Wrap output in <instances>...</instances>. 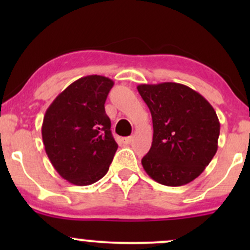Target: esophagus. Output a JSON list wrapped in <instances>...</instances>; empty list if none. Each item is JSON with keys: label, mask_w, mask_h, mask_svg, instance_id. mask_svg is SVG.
Here are the masks:
<instances>
[{"label": "esophagus", "mask_w": 250, "mask_h": 250, "mask_svg": "<svg viewBox=\"0 0 250 250\" xmlns=\"http://www.w3.org/2000/svg\"><path fill=\"white\" fill-rule=\"evenodd\" d=\"M131 141H133V136H128V137H123L122 139V142L125 143V145H129Z\"/></svg>", "instance_id": "34e87169"}]
</instances>
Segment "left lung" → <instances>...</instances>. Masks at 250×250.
I'll list each match as a JSON object with an SVG mask.
<instances>
[{
  "label": "left lung",
  "mask_w": 250,
  "mask_h": 250,
  "mask_svg": "<svg viewBox=\"0 0 250 250\" xmlns=\"http://www.w3.org/2000/svg\"><path fill=\"white\" fill-rule=\"evenodd\" d=\"M153 119V142L142 159L146 173L168 187L196 179L217 150L220 122L214 108L185 84L137 85Z\"/></svg>",
  "instance_id": "obj_1"
}]
</instances>
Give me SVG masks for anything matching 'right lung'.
<instances>
[{
	"instance_id": "obj_1",
	"label": "right lung",
	"mask_w": 250,
	"mask_h": 250,
	"mask_svg": "<svg viewBox=\"0 0 250 250\" xmlns=\"http://www.w3.org/2000/svg\"><path fill=\"white\" fill-rule=\"evenodd\" d=\"M110 79L89 75L76 80L45 111L42 139L51 165L64 180L89 186L107 174L117 143L104 110Z\"/></svg>"
}]
</instances>
